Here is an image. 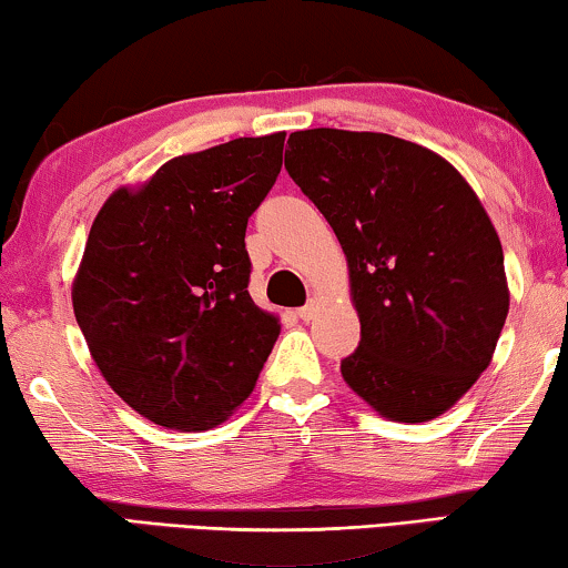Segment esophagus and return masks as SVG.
Instances as JSON below:
<instances>
[{
  "mask_svg": "<svg viewBox=\"0 0 568 568\" xmlns=\"http://www.w3.org/2000/svg\"><path fill=\"white\" fill-rule=\"evenodd\" d=\"M317 310H321V305H317L315 300H310L305 307H300V310H297V317H300V321H305V323H307V321H313V317L317 315Z\"/></svg>",
  "mask_w": 568,
  "mask_h": 568,
  "instance_id": "obj_1",
  "label": "esophagus"
}]
</instances>
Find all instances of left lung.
<instances>
[{
	"label": "left lung",
	"instance_id": "8db88e82",
	"mask_svg": "<svg viewBox=\"0 0 568 568\" xmlns=\"http://www.w3.org/2000/svg\"><path fill=\"white\" fill-rule=\"evenodd\" d=\"M284 168L344 247L362 323L346 385L390 422L442 416L491 364L509 313L476 191L437 152L379 131H294Z\"/></svg>",
	"mask_w": 568,
	"mask_h": 568
}]
</instances>
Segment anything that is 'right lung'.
Wrapping results in <instances>:
<instances>
[{"label":"right lung","instance_id":"right-lung-1","mask_svg":"<svg viewBox=\"0 0 568 568\" xmlns=\"http://www.w3.org/2000/svg\"><path fill=\"white\" fill-rule=\"evenodd\" d=\"M284 131L168 160L92 222L72 282L90 356L123 403L214 429L253 393L282 323L247 294V216L282 170Z\"/></svg>","mask_w":568,"mask_h":568}]
</instances>
